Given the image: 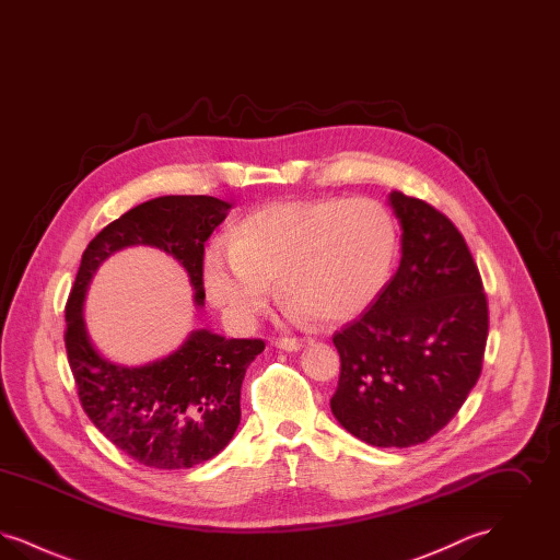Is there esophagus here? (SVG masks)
I'll return each mask as SVG.
<instances>
[{"mask_svg": "<svg viewBox=\"0 0 560 560\" xmlns=\"http://www.w3.org/2000/svg\"><path fill=\"white\" fill-rule=\"evenodd\" d=\"M308 342H311V338H279L275 342V347L288 350V352H295V350H300V348L308 345Z\"/></svg>", "mask_w": 560, "mask_h": 560, "instance_id": "esophagus-1", "label": "esophagus"}]
</instances>
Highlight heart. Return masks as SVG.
I'll use <instances>...</instances> for the list:
<instances>
[{
	"label": "heart",
	"instance_id": "heart-1",
	"mask_svg": "<svg viewBox=\"0 0 560 560\" xmlns=\"http://www.w3.org/2000/svg\"><path fill=\"white\" fill-rule=\"evenodd\" d=\"M399 254L390 210L370 197L285 201L247 215L206 254L208 295L237 325L267 308L277 281L295 317L345 323L386 288Z\"/></svg>",
	"mask_w": 560,
	"mask_h": 560
}]
</instances>
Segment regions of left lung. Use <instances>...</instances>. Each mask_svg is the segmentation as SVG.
<instances>
[{
	"instance_id": "left-lung-1",
	"label": "left lung",
	"mask_w": 560,
	"mask_h": 560,
	"mask_svg": "<svg viewBox=\"0 0 560 560\" xmlns=\"http://www.w3.org/2000/svg\"><path fill=\"white\" fill-rule=\"evenodd\" d=\"M400 265L372 306L334 336L342 370L331 413L373 447H411L450 424L482 368L487 298L472 254L427 201L388 195Z\"/></svg>"
}]
</instances>
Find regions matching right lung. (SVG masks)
<instances>
[{
    "mask_svg": "<svg viewBox=\"0 0 560 560\" xmlns=\"http://www.w3.org/2000/svg\"><path fill=\"white\" fill-rule=\"evenodd\" d=\"M233 203L208 195H165L144 201L88 243L69 295L65 347L81 407L108 441L160 470H183L222 452L241 420V384L262 340L192 329L155 361L121 365L107 359L85 329L83 300L94 272L126 247H155L187 270L195 304L203 306V245Z\"/></svg>",
    "mask_w": 560,
    "mask_h": 560,
    "instance_id": "1",
    "label": "right lung"
}]
</instances>
